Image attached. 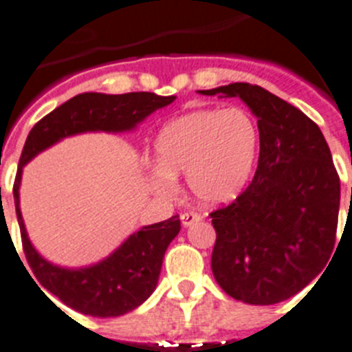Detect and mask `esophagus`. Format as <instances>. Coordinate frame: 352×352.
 Returning a JSON list of instances; mask_svg holds the SVG:
<instances>
[{
	"label": "esophagus",
	"mask_w": 352,
	"mask_h": 352,
	"mask_svg": "<svg viewBox=\"0 0 352 352\" xmlns=\"http://www.w3.org/2000/svg\"><path fill=\"white\" fill-rule=\"evenodd\" d=\"M201 220H202V216L195 211H185L182 214V223L185 225V227H190V225L197 223V221Z\"/></svg>",
	"instance_id": "obj_1"
}]
</instances>
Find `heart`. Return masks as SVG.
Listing matches in <instances>:
<instances>
[{"label": "heart", "mask_w": 352, "mask_h": 352, "mask_svg": "<svg viewBox=\"0 0 352 352\" xmlns=\"http://www.w3.org/2000/svg\"><path fill=\"white\" fill-rule=\"evenodd\" d=\"M256 153L258 127L246 109H195L159 132L153 185L169 192L183 174L197 201L228 202L246 185Z\"/></svg>", "instance_id": "heart-1"}]
</instances>
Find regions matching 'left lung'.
<instances>
[{
  "label": "left lung",
  "instance_id": "obj_1",
  "mask_svg": "<svg viewBox=\"0 0 352 352\" xmlns=\"http://www.w3.org/2000/svg\"><path fill=\"white\" fill-rule=\"evenodd\" d=\"M206 96L241 98L258 118L254 178L228 206L211 212V269L232 298L253 305L283 302L318 276L337 239L340 178L316 122L285 99L250 83Z\"/></svg>",
  "mask_w": 352,
  "mask_h": 352
}]
</instances>
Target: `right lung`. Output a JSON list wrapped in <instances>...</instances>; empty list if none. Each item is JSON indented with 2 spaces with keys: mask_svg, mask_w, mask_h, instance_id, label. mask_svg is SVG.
<instances>
[{
  "mask_svg": "<svg viewBox=\"0 0 352 352\" xmlns=\"http://www.w3.org/2000/svg\"><path fill=\"white\" fill-rule=\"evenodd\" d=\"M174 99V96L164 98L153 92H129L117 96L85 92L45 115L34 124L25 140L14 182L15 212L21 227L22 250L38 283L52 295H56L64 305L82 314L115 318L131 312L146 300L159 281L164 253L182 228L179 216L143 227L98 265L80 270L60 269L43 260L28 239L19 208L22 167L34 155L63 138L87 131H129L155 109L170 104Z\"/></svg>",
  "mask_w": 352,
  "mask_h": 352,
  "instance_id": "right-lung-1",
  "label": "right lung"
}]
</instances>
